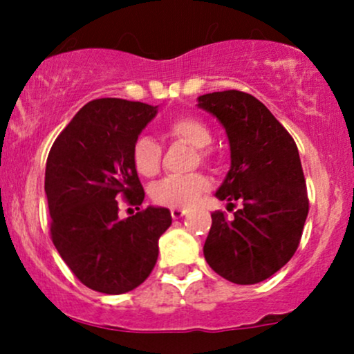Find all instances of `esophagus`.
Listing matches in <instances>:
<instances>
[{
    "label": "esophagus",
    "mask_w": 354,
    "mask_h": 354,
    "mask_svg": "<svg viewBox=\"0 0 354 354\" xmlns=\"http://www.w3.org/2000/svg\"><path fill=\"white\" fill-rule=\"evenodd\" d=\"M186 214H188V211H186V209H180V208H173L171 209V218L173 219H180L183 216H186Z\"/></svg>",
    "instance_id": "1"
}]
</instances>
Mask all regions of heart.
Returning a JSON list of instances; mask_svg holds the SVG:
<instances>
[{
	"label": "heart",
	"instance_id": "obj_1",
	"mask_svg": "<svg viewBox=\"0 0 354 354\" xmlns=\"http://www.w3.org/2000/svg\"><path fill=\"white\" fill-rule=\"evenodd\" d=\"M168 135L181 143L198 149L196 160L203 165L216 163V154L208 146L213 133L205 121L196 116H180L168 124ZM133 166L141 176L151 178L161 168V146L149 136H140L131 149ZM209 188L205 174L191 173L185 176H168L151 188V198L156 205L168 208H189Z\"/></svg>",
	"mask_w": 354,
	"mask_h": 354
}]
</instances>
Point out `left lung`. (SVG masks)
I'll return each mask as SVG.
<instances>
[{
    "label": "left lung",
    "mask_w": 354,
    "mask_h": 354,
    "mask_svg": "<svg viewBox=\"0 0 354 354\" xmlns=\"http://www.w3.org/2000/svg\"><path fill=\"white\" fill-rule=\"evenodd\" d=\"M198 106L225 126L231 168L219 200L241 203L233 218L211 214L205 258L219 276L254 284L293 258L301 239L310 200L298 148L286 128L259 100L228 89L203 95Z\"/></svg>",
    "instance_id": "8db88e82"
}]
</instances>
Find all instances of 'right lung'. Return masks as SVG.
Returning a JSON list of instances; mask_svg holds the SVG:
<instances>
[{
	"mask_svg": "<svg viewBox=\"0 0 354 354\" xmlns=\"http://www.w3.org/2000/svg\"><path fill=\"white\" fill-rule=\"evenodd\" d=\"M156 106L120 98L89 101L53 143L44 173L53 245L84 286L106 295L135 290L156 265L166 208H140L145 189L133 166L138 135ZM138 213L117 218V200Z\"/></svg>",
	"mask_w": 354,
	"mask_h": 354,
	"instance_id": "obj_1",
	"label": "right lung"
}]
</instances>
